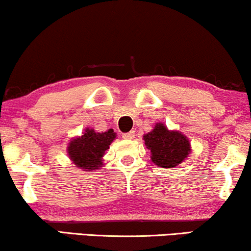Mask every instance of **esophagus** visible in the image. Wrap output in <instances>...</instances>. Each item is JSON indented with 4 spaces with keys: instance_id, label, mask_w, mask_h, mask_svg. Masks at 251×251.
<instances>
[{
    "instance_id": "1",
    "label": "esophagus",
    "mask_w": 251,
    "mask_h": 251,
    "mask_svg": "<svg viewBox=\"0 0 251 251\" xmlns=\"http://www.w3.org/2000/svg\"><path fill=\"white\" fill-rule=\"evenodd\" d=\"M135 137V133H134V131H129V132H127V133H124L123 134V138L124 139H133Z\"/></svg>"
}]
</instances>
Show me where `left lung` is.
<instances>
[{"mask_svg":"<svg viewBox=\"0 0 251 251\" xmlns=\"http://www.w3.org/2000/svg\"><path fill=\"white\" fill-rule=\"evenodd\" d=\"M144 140L152 161L162 168L180 165L191 152L188 139L180 132L168 131L164 124H156L152 132L144 135Z\"/></svg>","mask_w":251,"mask_h":251,"instance_id":"left-lung-1","label":"left lung"}]
</instances>
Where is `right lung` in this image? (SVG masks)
Returning a JSON list of instances; mask_svg holds the SVG:
<instances>
[{
    "mask_svg": "<svg viewBox=\"0 0 251 251\" xmlns=\"http://www.w3.org/2000/svg\"><path fill=\"white\" fill-rule=\"evenodd\" d=\"M114 138L116 133L112 128L101 133L86 128L85 133L74 139L69 145V156L81 170H95L102 165V155L110 149Z\"/></svg>",
    "mask_w": 251,
    "mask_h": 251,
    "instance_id": "add662e5",
    "label": "right lung"
}]
</instances>
